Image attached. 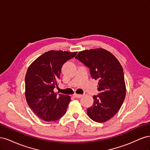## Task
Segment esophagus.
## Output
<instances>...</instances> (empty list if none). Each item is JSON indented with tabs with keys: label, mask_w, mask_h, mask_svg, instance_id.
Wrapping results in <instances>:
<instances>
[{
	"label": "esophagus",
	"mask_w": 150,
	"mask_h": 150,
	"mask_svg": "<svg viewBox=\"0 0 150 150\" xmlns=\"http://www.w3.org/2000/svg\"><path fill=\"white\" fill-rule=\"evenodd\" d=\"M73 96L75 98H80L83 96L82 94H73Z\"/></svg>",
	"instance_id": "obj_1"
}]
</instances>
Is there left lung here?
I'll list each match as a JSON object with an SVG mask.
<instances>
[{
    "label": "left lung",
    "mask_w": 150,
    "mask_h": 150,
    "mask_svg": "<svg viewBox=\"0 0 150 150\" xmlns=\"http://www.w3.org/2000/svg\"><path fill=\"white\" fill-rule=\"evenodd\" d=\"M75 58L88 67L92 78L98 81L99 93L93 96L88 115L96 122H106L118 112L126 96L122 67L113 54L102 48L81 51Z\"/></svg>",
    "instance_id": "left-lung-1"
}]
</instances>
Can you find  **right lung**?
Listing matches in <instances>:
<instances>
[{
  "instance_id": "right-lung-1",
  "label": "right lung",
  "mask_w": 150,
  "mask_h": 150,
  "mask_svg": "<svg viewBox=\"0 0 150 150\" xmlns=\"http://www.w3.org/2000/svg\"><path fill=\"white\" fill-rule=\"evenodd\" d=\"M77 52L49 51L32 63L25 78V96L27 103L40 119L53 121L65 115L71 97L54 92L58 88L61 68L73 58Z\"/></svg>"
}]
</instances>
